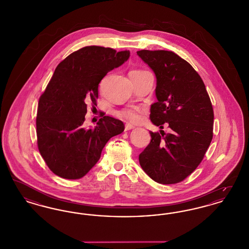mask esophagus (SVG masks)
Segmentation results:
<instances>
[{
  "instance_id": "1",
  "label": "esophagus",
  "mask_w": 249,
  "mask_h": 249,
  "mask_svg": "<svg viewBox=\"0 0 249 249\" xmlns=\"http://www.w3.org/2000/svg\"><path fill=\"white\" fill-rule=\"evenodd\" d=\"M134 129V126L131 124H126L125 125V130H130Z\"/></svg>"
}]
</instances>
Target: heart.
<instances>
[{"instance_id":"heart-1","label":"heart","mask_w":249,"mask_h":249,"mask_svg":"<svg viewBox=\"0 0 249 249\" xmlns=\"http://www.w3.org/2000/svg\"><path fill=\"white\" fill-rule=\"evenodd\" d=\"M143 71L145 70H132L130 73H137ZM141 116H142V108L139 107H129L118 112L119 118L128 120L130 122H133V123L138 122L141 119Z\"/></svg>"}]
</instances>
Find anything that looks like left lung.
Wrapping results in <instances>:
<instances>
[{"label":"left lung","mask_w":249,"mask_h":249,"mask_svg":"<svg viewBox=\"0 0 249 249\" xmlns=\"http://www.w3.org/2000/svg\"><path fill=\"white\" fill-rule=\"evenodd\" d=\"M137 55L153 70L157 102L152 123L171 133L150 132L139 155L144 173L157 183L177 184L201 163L213 138V111L205 86L194 68L173 51L140 50Z\"/></svg>","instance_id":"1"}]
</instances>
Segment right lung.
<instances>
[{
    "label": "right lung",
    "instance_id": "add662e5",
    "mask_svg": "<svg viewBox=\"0 0 249 249\" xmlns=\"http://www.w3.org/2000/svg\"><path fill=\"white\" fill-rule=\"evenodd\" d=\"M129 57V50L90 46L72 52L55 69L39 99L36 133L40 154L59 178H83L109 139L124 130L122 121L108 116L94 128L83 123L88 103L96 105L101 80Z\"/></svg>",
    "mask_w": 249,
    "mask_h": 249
}]
</instances>
